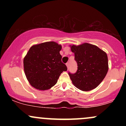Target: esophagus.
<instances>
[{"label": "esophagus", "instance_id": "34e87169", "mask_svg": "<svg viewBox=\"0 0 126 126\" xmlns=\"http://www.w3.org/2000/svg\"><path fill=\"white\" fill-rule=\"evenodd\" d=\"M66 66H67V69H69V63H66Z\"/></svg>", "mask_w": 126, "mask_h": 126}]
</instances>
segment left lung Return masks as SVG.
Masks as SVG:
<instances>
[{"mask_svg": "<svg viewBox=\"0 0 126 126\" xmlns=\"http://www.w3.org/2000/svg\"><path fill=\"white\" fill-rule=\"evenodd\" d=\"M75 54L78 70L74 74L69 73L73 84L80 90L89 91L101 83L108 70L107 53L97 46L89 43L70 45Z\"/></svg>", "mask_w": 126, "mask_h": 126, "instance_id": "left-lung-1", "label": "left lung"}]
</instances>
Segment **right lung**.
I'll return each instance as SVG.
<instances>
[{
  "instance_id": "add662e5",
  "label": "right lung",
  "mask_w": 126,
  "mask_h": 126,
  "mask_svg": "<svg viewBox=\"0 0 126 126\" xmlns=\"http://www.w3.org/2000/svg\"><path fill=\"white\" fill-rule=\"evenodd\" d=\"M62 46L48 41L32 46L24 59V72L32 87L38 90L50 89L67 67L62 62Z\"/></svg>"
}]
</instances>
